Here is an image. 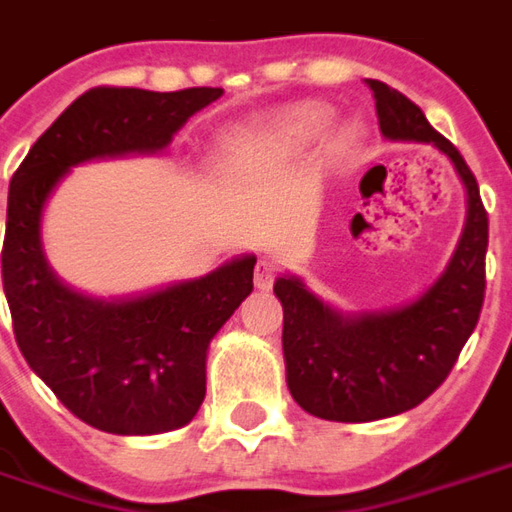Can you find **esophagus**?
<instances>
[{"label": "esophagus", "instance_id": "esophagus-1", "mask_svg": "<svg viewBox=\"0 0 512 512\" xmlns=\"http://www.w3.org/2000/svg\"><path fill=\"white\" fill-rule=\"evenodd\" d=\"M277 280V263H271V260H257L255 266V285L260 291H268L271 285Z\"/></svg>", "mask_w": 512, "mask_h": 512}]
</instances>
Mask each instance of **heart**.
Instances as JSON below:
<instances>
[{
  "label": "heart",
  "mask_w": 512,
  "mask_h": 512,
  "mask_svg": "<svg viewBox=\"0 0 512 512\" xmlns=\"http://www.w3.org/2000/svg\"><path fill=\"white\" fill-rule=\"evenodd\" d=\"M327 124H330V110L327 107L302 105L282 119V132L296 138V141H310V138H318L321 132L327 130Z\"/></svg>",
  "instance_id": "1"
}]
</instances>
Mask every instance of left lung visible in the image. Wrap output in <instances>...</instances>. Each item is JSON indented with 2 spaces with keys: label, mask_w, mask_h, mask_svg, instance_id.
I'll return each instance as SVG.
<instances>
[{
  "label": "left lung",
  "mask_w": 512,
  "mask_h": 512,
  "mask_svg": "<svg viewBox=\"0 0 512 512\" xmlns=\"http://www.w3.org/2000/svg\"><path fill=\"white\" fill-rule=\"evenodd\" d=\"M366 85L385 138L435 144L455 163L468 191V219L435 285L416 302L388 313L341 316L302 280L274 282L282 305L288 391L302 410L327 421H377L421 405L449 377L485 299L488 213L474 174L455 144L432 130L421 107L385 82L366 80Z\"/></svg>",
  "instance_id": "left-lung-1"
}]
</instances>
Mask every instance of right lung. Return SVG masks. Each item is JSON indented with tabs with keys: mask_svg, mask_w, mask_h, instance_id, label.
I'll use <instances>...</instances> for the list:
<instances>
[{
	"mask_svg": "<svg viewBox=\"0 0 512 512\" xmlns=\"http://www.w3.org/2000/svg\"><path fill=\"white\" fill-rule=\"evenodd\" d=\"M221 88L99 85L74 99L10 180L2 285L30 368L74 416L113 435L185 427L205 399L210 338L252 293L255 257L130 302L69 291L41 249V213L60 177L94 157L157 152Z\"/></svg>",
	"mask_w": 512,
	"mask_h": 512,
	"instance_id": "obj_1",
	"label": "right lung"
}]
</instances>
